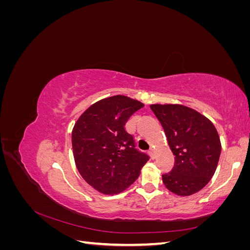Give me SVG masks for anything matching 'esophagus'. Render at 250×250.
Wrapping results in <instances>:
<instances>
[{
	"instance_id": "34e87169",
	"label": "esophagus",
	"mask_w": 250,
	"mask_h": 250,
	"mask_svg": "<svg viewBox=\"0 0 250 250\" xmlns=\"http://www.w3.org/2000/svg\"><path fill=\"white\" fill-rule=\"evenodd\" d=\"M149 155L151 156V158H152V160H153V158H154V149H152V148H151L150 150H149Z\"/></svg>"
}]
</instances>
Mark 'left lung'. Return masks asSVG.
I'll list each match as a JSON object with an SVG mask.
<instances>
[{"instance_id": "8db88e82", "label": "left lung", "mask_w": 250, "mask_h": 250, "mask_svg": "<svg viewBox=\"0 0 250 250\" xmlns=\"http://www.w3.org/2000/svg\"><path fill=\"white\" fill-rule=\"evenodd\" d=\"M160 121L169 147L175 155L173 169L163 174V183L172 193L190 196L213 177L221 153V143L210 121L185 105H150Z\"/></svg>"}]
</instances>
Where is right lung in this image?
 <instances>
[{
    "label": "right lung",
    "instance_id": "1",
    "mask_svg": "<svg viewBox=\"0 0 250 250\" xmlns=\"http://www.w3.org/2000/svg\"><path fill=\"white\" fill-rule=\"evenodd\" d=\"M144 104L117 95L94 103L72 131L75 164L86 183L102 194L123 192L139 177L149 156L135 149L125 129L129 117Z\"/></svg>",
    "mask_w": 250,
    "mask_h": 250
}]
</instances>
